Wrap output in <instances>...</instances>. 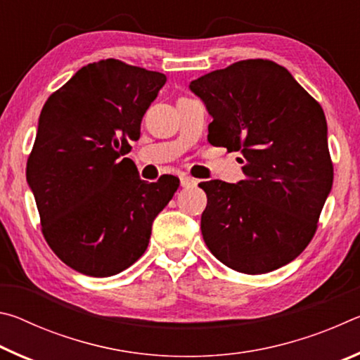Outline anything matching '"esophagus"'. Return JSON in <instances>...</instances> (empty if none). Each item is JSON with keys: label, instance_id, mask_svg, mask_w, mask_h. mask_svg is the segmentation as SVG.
Here are the masks:
<instances>
[{"label": "esophagus", "instance_id": "esophagus-1", "mask_svg": "<svg viewBox=\"0 0 360 360\" xmlns=\"http://www.w3.org/2000/svg\"><path fill=\"white\" fill-rule=\"evenodd\" d=\"M197 184V181H195L193 178H191L188 174H182L181 176V186L182 187H191V186H195Z\"/></svg>", "mask_w": 360, "mask_h": 360}]
</instances>
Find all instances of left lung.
Here are the masks:
<instances>
[{"mask_svg": "<svg viewBox=\"0 0 360 360\" xmlns=\"http://www.w3.org/2000/svg\"><path fill=\"white\" fill-rule=\"evenodd\" d=\"M212 115L208 141L241 150L238 184L200 182L202 235L224 265L262 275L309 245L330 193L333 165L324 111L284 66L241 60L191 82Z\"/></svg>", "mask_w": 360, "mask_h": 360, "instance_id": "8db88e82", "label": "left lung"}]
</instances>
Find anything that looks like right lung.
I'll list each match as a JSON object with an SVG mask.
<instances>
[{"mask_svg": "<svg viewBox=\"0 0 360 360\" xmlns=\"http://www.w3.org/2000/svg\"><path fill=\"white\" fill-rule=\"evenodd\" d=\"M167 76L108 58L82 66L42 106L27 181L42 235L82 275L106 278L135 264L152 222L179 187L139 179L129 154Z\"/></svg>", "mask_w": 360, "mask_h": 360, "instance_id": "obj_1", "label": "right lung"}]
</instances>
